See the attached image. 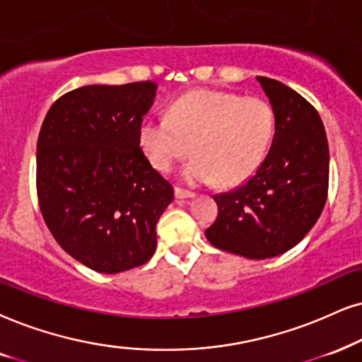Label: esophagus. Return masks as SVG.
Segmentation results:
<instances>
[{
	"label": "esophagus",
	"mask_w": 362,
	"mask_h": 362,
	"mask_svg": "<svg viewBox=\"0 0 362 362\" xmlns=\"http://www.w3.org/2000/svg\"><path fill=\"white\" fill-rule=\"evenodd\" d=\"M175 197L177 199H192V197H195V194L194 192L180 189V187H175Z\"/></svg>",
	"instance_id": "1"
}]
</instances>
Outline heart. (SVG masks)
<instances>
[{
    "mask_svg": "<svg viewBox=\"0 0 362 362\" xmlns=\"http://www.w3.org/2000/svg\"><path fill=\"white\" fill-rule=\"evenodd\" d=\"M276 127V108L269 100L194 90L170 105L167 118H144L139 144L160 172H170L194 150L197 155L182 170L187 184L217 180L222 187H234L262 165Z\"/></svg>",
    "mask_w": 362,
    "mask_h": 362,
    "instance_id": "heart-1",
    "label": "heart"
}]
</instances>
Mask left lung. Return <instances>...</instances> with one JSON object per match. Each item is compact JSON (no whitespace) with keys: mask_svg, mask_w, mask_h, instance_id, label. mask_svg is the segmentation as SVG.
<instances>
[{"mask_svg":"<svg viewBox=\"0 0 362 362\" xmlns=\"http://www.w3.org/2000/svg\"><path fill=\"white\" fill-rule=\"evenodd\" d=\"M276 108L271 150L235 190L214 195L218 215L205 230L210 244L247 259H269L299 244L327 199L329 147L317 110L281 81L257 76Z\"/></svg>","mask_w":362,"mask_h":362,"instance_id":"1","label":"left lung"}]
</instances>
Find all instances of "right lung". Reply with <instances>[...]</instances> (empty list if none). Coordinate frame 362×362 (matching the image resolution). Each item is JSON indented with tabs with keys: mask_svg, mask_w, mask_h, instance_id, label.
Segmentation results:
<instances>
[{
	"mask_svg": "<svg viewBox=\"0 0 362 362\" xmlns=\"http://www.w3.org/2000/svg\"><path fill=\"white\" fill-rule=\"evenodd\" d=\"M157 83L88 85L59 97L36 144L45 223L86 267L118 274L148 262L173 187L150 165L139 127Z\"/></svg>",
	"mask_w": 362,
	"mask_h": 362,
	"instance_id": "1",
	"label": "right lung"
}]
</instances>
